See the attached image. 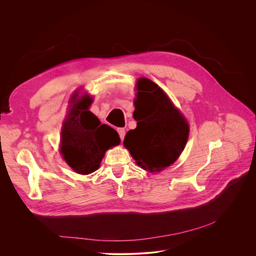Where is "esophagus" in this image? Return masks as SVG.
<instances>
[{
    "label": "esophagus",
    "mask_w": 256,
    "mask_h": 256,
    "mask_svg": "<svg viewBox=\"0 0 256 256\" xmlns=\"http://www.w3.org/2000/svg\"><path fill=\"white\" fill-rule=\"evenodd\" d=\"M117 132H118V134H119V137H120L121 141H122V140L124 139V136H126V130H124V128H117Z\"/></svg>",
    "instance_id": "34e87169"
}]
</instances>
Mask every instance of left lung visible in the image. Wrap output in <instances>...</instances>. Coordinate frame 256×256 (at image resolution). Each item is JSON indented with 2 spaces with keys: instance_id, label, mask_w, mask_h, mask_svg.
<instances>
[{
  "instance_id": "left-lung-1",
  "label": "left lung",
  "mask_w": 256,
  "mask_h": 256,
  "mask_svg": "<svg viewBox=\"0 0 256 256\" xmlns=\"http://www.w3.org/2000/svg\"><path fill=\"white\" fill-rule=\"evenodd\" d=\"M134 118L137 128L126 132L124 145L137 165L150 172L176 162L189 137V126L165 92L152 80L137 83Z\"/></svg>"
}]
</instances>
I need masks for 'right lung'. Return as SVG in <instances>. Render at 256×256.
I'll return each mask as SVG.
<instances>
[{"label": "right lung", "mask_w": 256, "mask_h": 256, "mask_svg": "<svg viewBox=\"0 0 256 256\" xmlns=\"http://www.w3.org/2000/svg\"><path fill=\"white\" fill-rule=\"evenodd\" d=\"M92 100L85 96L70 110L62 130L61 154L65 162L80 174L98 169L108 148L120 143L118 132L98 118L88 108Z\"/></svg>", "instance_id": "add662e5"}]
</instances>
